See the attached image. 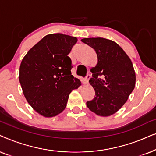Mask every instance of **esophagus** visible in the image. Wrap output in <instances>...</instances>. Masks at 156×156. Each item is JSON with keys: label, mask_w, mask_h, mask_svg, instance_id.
I'll return each instance as SVG.
<instances>
[{"label": "esophagus", "mask_w": 156, "mask_h": 156, "mask_svg": "<svg viewBox=\"0 0 156 156\" xmlns=\"http://www.w3.org/2000/svg\"><path fill=\"white\" fill-rule=\"evenodd\" d=\"M90 75L88 74L86 76V78H85V79H84V81H83L84 84H88V80H89V79H90Z\"/></svg>", "instance_id": "obj_1"}]
</instances>
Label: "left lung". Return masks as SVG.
Returning a JSON list of instances; mask_svg holds the SVG:
<instances>
[{"instance_id": "1", "label": "left lung", "mask_w": 156, "mask_h": 156, "mask_svg": "<svg viewBox=\"0 0 156 156\" xmlns=\"http://www.w3.org/2000/svg\"><path fill=\"white\" fill-rule=\"evenodd\" d=\"M95 50L98 63L90 69L89 83L95 96L87 107L101 116L116 113L125 104L136 85V73L130 58L115 42L103 38L82 39Z\"/></svg>"}]
</instances>
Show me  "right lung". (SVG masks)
<instances>
[{"mask_svg": "<svg viewBox=\"0 0 156 156\" xmlns=\"http://www.w3.org/2000/svg\"><path fill=\"white\" fill-rule=\"evenodd\" d=\"M78 39L62 33L45 36L25 55L19 81L30 106L44 117L57 115L66 108L70 93L81 85L71 74L68 56Z\"/></svg>", "mask_w": 156, "mask_h": 156, "instance_id": "add662e5", "label": "right lung"}]
</instances>
